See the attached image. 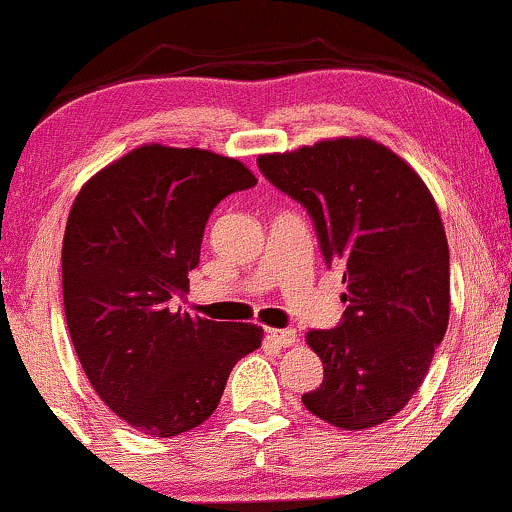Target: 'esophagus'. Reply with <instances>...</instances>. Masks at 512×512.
Returning a JSON list of instances; mask_svg holds the SVG:
<instances>
[{"mask_svg":"<svg viewBox=\"0 0 512 512\" xmlns=\"http://www.w3.org/2000/svg\"><path fill=\"white\" fill-rule=\"evenodd\" d=\"M267 335L281 347H290L297 342V335L295 331H290V328H286V331H281V328H267Z\"/></svg>","mask_w":512,"mask_h":512,"instance_id":"esophagus-1","label":"esophagus"}]
</instances>
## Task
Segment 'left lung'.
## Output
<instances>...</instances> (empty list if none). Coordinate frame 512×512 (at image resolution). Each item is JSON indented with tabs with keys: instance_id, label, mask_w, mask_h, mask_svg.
I'll use <instances>...</instances> for the list:
<instances>
[{
	"instance_id": "8db88e82",
	"label": "left lung",
	"mask_w": 512,
	"mask_h": 512,
	"mask_svg": "<svg viewBox=\"0 0 512 512\" xmlns=\"http://www.w3.org/2000/svg\"><path fill=\"white\" fill-rule=\"evenodd\" d=\"M257 165L307 208L323 260L347 286L340 326L307 333L323 383L302 404L335 428H375L409 404L449 326L435 198L406 160L366 137L260 155Z\"/></svg>"
}]
</instances>
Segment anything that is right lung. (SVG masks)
Returning a JSON list of instances; mask_svg holds the SVG:
<instances>
[{"mask_svg":"<svg viewBox=\"0 0 512 512\" xmlns=\"http://www.w3.org/2000/svg\"><path fill=\"white\" fill-rule=\"evenodd\" d=\"M241 160L146 144L77 193L63 236V307L96 394L134 430L174 437L215 413L231 368L262 345L252 323L174 312L219 200L255 186Z\"/></svg>","mask_w":512,"mask_h":512,"instance_id":"right-lung-1","label":"right lung"}]
</instances>
